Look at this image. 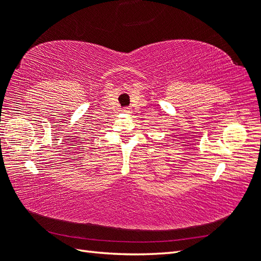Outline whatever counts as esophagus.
<instances>
[{"label":"esophagus","instance_id":"esophagus-1","mask_svg":"<svg viewBox=\"0 0 261 261\" xmlns=\"http://www.w3.org/2000/svg\"><path fill=\"white\" fill-rule=\"evenodd\" d=\"M122 111L124 112V113H130V111H132V109L130 108H124L123 110H122Z\"/></svg>","mask_w":261,"mask_h":261}]
</instances>
